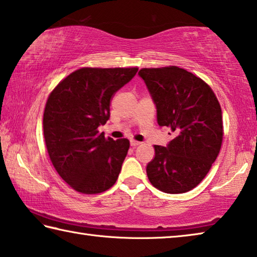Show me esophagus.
I'll list each match as a JSON object with an SVG mask.
<instances>
[{"label": "esophagus", "mask_w": 257, "mask_h": 257, "mask_svg": "<svg viewBox=\"0 0 257 257\" xmlns=\"http://www.w3.org/2000/svg\"><path fill=\"white\" fill-rule=\"evenodd\" d=\"M142 143L141 142H137V141H134V139H132V141H130V145H132L133 147H136V146H138V145H141Z\"/></svg>", "instance_id": "34e87169"}]
</instances>
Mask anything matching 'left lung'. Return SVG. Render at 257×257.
Wrapping results in <instances>:
<instances>
[{
    "label": "left lung",
    "instance_id": "1",
    "mask_svg": "<svg viewBox=\"0 0 257 257\" xmlns=\"http://www.w3.org/2000/svg\"><path fill=\"white\" fill-rule=\"evenodd\" d=\"M138 75L155 104L159 125L175 133L165 147L154 146L147 177L164 193H186L205 178L220 152L223 125L219 101L205 81L185 69L145 68Z\"/></svg>",
    "mask_w": 257,
    "mask_h": 257
}]
</instances>
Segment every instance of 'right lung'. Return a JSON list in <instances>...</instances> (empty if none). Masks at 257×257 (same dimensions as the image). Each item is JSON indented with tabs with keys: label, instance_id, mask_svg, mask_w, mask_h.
I'll list each match as a JSON object with an SVG mask.
<instances>
[{
	"label": "right lung",
	"instance_id": "right-lung-1",
	"mask_svg": "<svg viewBox=\"0 0 257 257\" xmlns=\"http://www.w3.org/2000/svg\"><path fill=\"white\" fill-rule=\"evenodd\" d=\"M137 68H81L69 75L46 102L43 129L52 164L82 194H98L115 184L129 150L125 138L105 139L98 128L110 119L114 93Z\"/></svg>",
	"mask_w": 257,
	"mask_h": 257
}]
</instances>
